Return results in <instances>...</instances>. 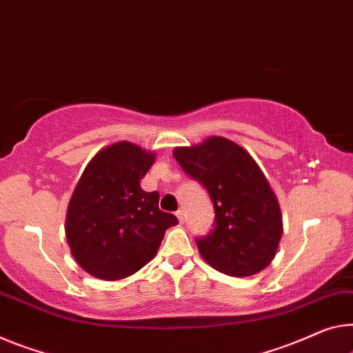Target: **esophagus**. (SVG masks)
<instances>
[{
	"mask_svg": "<svg viewBox=\"0 0 353 353\" xmlns=\"http://www.w3.org/2000/svg\"><path fill=\"white\" fill-rule=\"evenodd\" d=\"M176 218H178V221H180V224H184V222H186V214H184L183 210L176 211Z\"/></svg>",
	"mask_w": 353,
	"mask_h": 353,
	"instance_id": "obj_1",
	"label": "esophagus"
}]
</instances>
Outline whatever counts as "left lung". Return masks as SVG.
<instances>
[{"label":"left lung","instance_id":"obj_1","mask_svg":"<svg viewBox=\"0 0 353 353\" xmlns=\"http://www.w3.org/2000/svg\"><path fill=\"white\" fill-rule=\"evenodd\" d=\"M173 156L207 189L213 202V229L195 238L205 262L236 278L256 274L270 265L283 235V214L252 156L224 137L178 146Z\"/></svg>","mask_w":353,"mask_h":353}]
</instances>
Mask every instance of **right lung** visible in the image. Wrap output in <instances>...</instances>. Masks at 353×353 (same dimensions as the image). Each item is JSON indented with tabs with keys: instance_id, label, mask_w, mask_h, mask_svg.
Instances as JSON below:
<instances>
[{
	"instance_id": "obj_1",
	"label": "right lung",
	"mask_w": 353,
	"mask_h": 353,
	"mask_svg": "<svg viewBox=\"0 0 353 353\" xmlns=\"http://www.w3.org/2000/svg\"><path fill=\"white\" fill-rule=\"evenodd\" d=\"M154 153L131 142L101 150L80 176L66 214V238L86 273L104 281L128 278L156 256L169 227L178 224L159 210V194L140 180Z\"/></svg>"
}]
</instances>
